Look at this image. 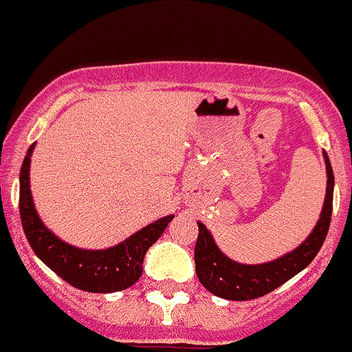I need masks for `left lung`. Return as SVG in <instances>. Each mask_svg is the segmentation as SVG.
<instances>
[{
	"label": "left lung",
	"mask_w": 352,
	"mask_h": 352,
	"mask_svg": "<svg viewBox=\"0 0 352 352\" xmlns=\"http://www.w3.org/2000/svg\"><path fill=\"white\" fill-rule=\"evenodd\" d=\"M323 162L327 173V187L318 221L296 249L278 256L274 260L263 263H240L232 260L218 247L214 236L205 227V223L198 221L199 232L194 249V263L198 280L207 291L212 292L214 296L238 302L265 296L267 292L274 291L292 276H296L298 272H302L314 260V256L318 254L325 241L333 214L334 174L325 151Z\"/></svg>",
	"instance_id": "1"
}]
</instances>
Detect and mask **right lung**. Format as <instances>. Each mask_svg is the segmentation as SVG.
Masks as SVG:
<instances>
[{"label": "right lung", "mask_w": 352, "mask_h": 352, "mask_svg": "<svg viewBox=\"0 0 352 352\" xmlns=\"http://www.w3.org/2000/svg\"><path fill=\"white\" fill-rule=\"evenodd\" d=\"M34 147L36 143L27 151L19 173V214L25 236L36 256L65 282L81 291L116 292L134 285L142 276L145 252L163 234L174 214L158 218L107 249L70 245L43 223L34 205L30 190V158Z\"/></svg>", "instance_id": "right-lung-1"}]
</instances>
